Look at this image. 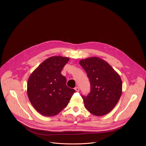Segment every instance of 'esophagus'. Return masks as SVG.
Returning <instances> with one entry per match:
<instances>
[{
  "instance_id": "esophagus-1",
  "label": "esophagus",
  "mask_w": 146,
  "mask_h": 146,
  "mask_svg": "<svg viewBox=\"0 0 146 146\" xmlns=\"http://www.w3.org/2000/svg\"><path fill=\"white\" fill-rule=\"evenodd\" d=\"M74 89H75V90L77 91V92H79V88L78 87H76V88H74Z\"/></svg>"
}]
</instances>
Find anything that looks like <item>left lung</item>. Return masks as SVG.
<instances>
[{"label":"left lung","instance_id":"obj_1","mask_svg":"<svg viewBox=\"0 0 146 146\" xmlns=\"http://www.w3.org/2000/svg\"><path fill=\"white\" fill-rule=\"evenodd\" d=\"M90 82L91 91L82 96L85 107L96 116L107 114L114 108L122 94V81L111 65L97 57L80 61Z\"/></svg>","mask_w":146,"mask_h":146}]
</instances>
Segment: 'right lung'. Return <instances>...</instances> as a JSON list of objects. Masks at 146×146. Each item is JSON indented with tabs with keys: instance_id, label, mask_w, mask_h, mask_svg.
I'll use <instances>...</instances> for the list:
<instances>
[{
	"instance_id": "add662e5",
	"label": "right lung",
	"mask_w": 146,
	"mask_h": 146,
	"mask_svg": "<svg viewBox=\"0 0 146 146\" xmlns=\"http://www.w3.org/2000/svg\"><path fill=\"white\" fill-rule=\"evenodd\" d=\"M70 58L52 56L32 73L27 82V95L33 107L42 115H57L69 103L76 92L66 85V78L61 73Z\"/></svg>"
}]
</instances>
